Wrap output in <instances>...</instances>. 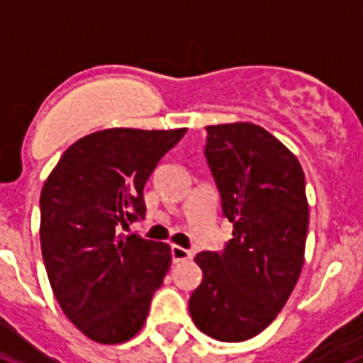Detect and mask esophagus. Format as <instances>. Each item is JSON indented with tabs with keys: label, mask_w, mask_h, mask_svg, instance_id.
<instances>
[{
	"label": "esophagus",
	"mask_w": 363,
	"mask_h": 363,
	"mask_svg": "<svg viewBox=\"0 0 363 363\" xmlns=\"http://www.w3.org/2000/svg\"><path fill=\"white\" fill-rule=\"evenodd\" d=\"M170 254H172V262L174 263L191 259V256H193V254L189 252V250H185L184 247H178V245H172V248H170Z\"/></svg>",
	"instance_id": "esophagus-1"
}]
</instances>
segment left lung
<instances>
[{
  "mask_svg": "<svg viewBox=\"0 0 363 363\" xmlns=\"http://www.w3.org/2000/svg\"><path fill=\"white\" fill-rule=\"evenodd\" d=\"M206 157L233 238L224 252L194 257L203 277L189 311L203 334L235 343L277 319L301 277L306 182L291 150L252 122L208 125Z\"/></svg>",
  "mask_w": 363,
  "mask_h": 363,
  "instance_id": "obj_1",
  "label": "left lung"
}]
</instances>
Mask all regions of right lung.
Here are the masks:
<instances>
[{
  "label": "right lung",
  "mask_w": 363,
  "mask_h": 363,
  "mask_svg": "<svg viewBox=\"0 0 363 363\" xmlns=\"http://www.w3.org/2000/svg\"><path fill=\"white\" fill-rule=\"evenodd\" d=\"M187 128H109L76 140L40 193V248L68 321L89 340L118 345L145 325L172 263L167 242L122 235L146 213L143 189Z\"/></svg>",
  "instance_id": "right-lung-1"
}]
</instances>
